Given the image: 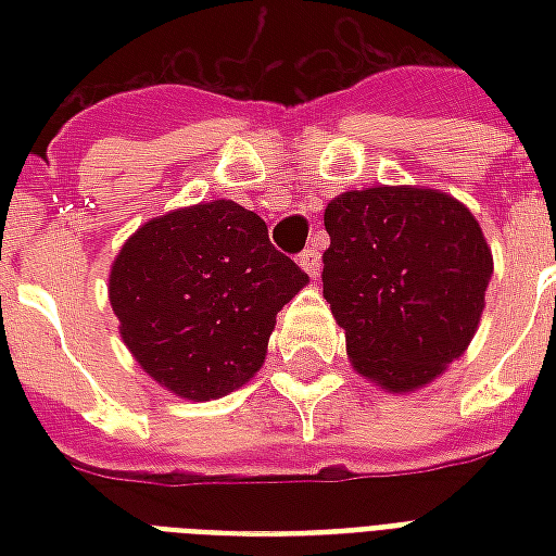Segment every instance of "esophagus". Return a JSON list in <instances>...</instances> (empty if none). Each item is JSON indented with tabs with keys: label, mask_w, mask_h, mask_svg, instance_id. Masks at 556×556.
<instances>
[{
	"label": "esophagus",
	"mask_w": 556,
	"mask_h": 556,
	"mask_svg": "<svg viewBox=\"0 0 556 556\" xmlns=\"http://www.w3.org/2000/svg\"><path fill=\"white\" fill-rule=\"evenodd\" d=\"M298 265L309 274V277H318L321 274V253L315 250V247H309V250H303L301 255H298Z\"/></svg>",
	"instance_id": "obj_1"
}]
</instances>
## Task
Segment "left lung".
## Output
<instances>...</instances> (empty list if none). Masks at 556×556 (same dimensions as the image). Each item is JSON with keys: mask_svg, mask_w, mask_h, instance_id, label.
<instances>
[{"mask_svg": "<svg viewBox=\"0 0 556 556\" xmlns=\"http://www.w3.org/2000/svg\"><path fill=\"white\" fill-rule=\"evenodd\" d=\"M325 301L354 372L384 393L441 378L477 333L494 258L455 195L414 184L349 190L325 207Z\"/></svg>", "mask_w": 556, "mask_h": 556, "instance_id": "obj_1", "label": "left lung"}]
</instances>
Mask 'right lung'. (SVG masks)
<instances>
[{"instance_id": "obj_1", "label": "right lung", "mask_w": 556, "mask_h": 556, "mask_svg": "<svg viewBox=\"0 0 556 556\" xmlns=\"http://www.w3.org/2000/svg\"><path fill=\"white\" fill-rule=\"evenodd\" d=\"M309 282L231 199L142 223L110 267L127 351L169 393L211 402L262 369L277 313Z\"/></svg>"}]
</instances>
